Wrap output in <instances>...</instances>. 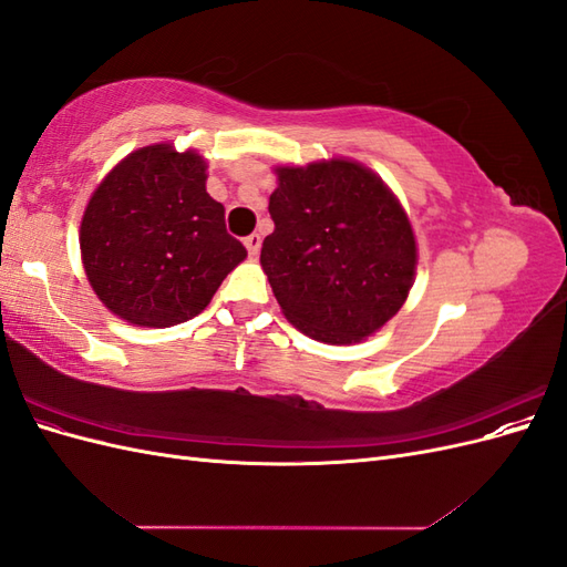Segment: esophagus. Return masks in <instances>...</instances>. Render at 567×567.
<instances>
[{
  "label": "esophagus",
  "mask_w": 567,
  "mask_h": 567,
  "mask_svg": "<svg viewBox=\"0 0 567 567\" xmlns=\"http://www.w3.org/2000/svg\"><path fill=\"white\" fill-rule=\"evenodd\" d=\"M244 244H246V248H248V255H250V257H255L257 252H260L262 238H260V234H250V236H246V238H244Z\"/></svg>",
  "instance_id": "1"
}]
</instances>
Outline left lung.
<instances>
[{
  "label": "left lung",
  "mask_w": 567,
  "mask_h": 567,
  "mask_svg": "<svg viewBox=\"0 0 567 567\" xmlns=\"http://www.w3.org/2000/svg\"><path fill=\"white\" fill-rule=\"evenodd\" d=\"M277 177L260 262L286 319L331 346L364 340L400 312L414 286L406 213L354 161L277 167Z\"/></svg>",
  "instance_id": "8db88e82"
}]
</instances>
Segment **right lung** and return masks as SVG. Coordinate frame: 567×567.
<instances>
[{
	"label": "right lung",
	"instance_id": "1",
	"mask_svg": "<svg viewBox=\"0 0 567 567\" xmlns=\"http://www.w3.org/2000/svg\"><path fill=\"white\" fill-rule=\"evenodd\" d=\"M205 161L153 144L96 186L80 225L84 274L113 315L165 329L200 315L246 248L205 192Z\"/></svg>",
	"mask_w": 567,
	"mask_h": 567
}]
</instances>
